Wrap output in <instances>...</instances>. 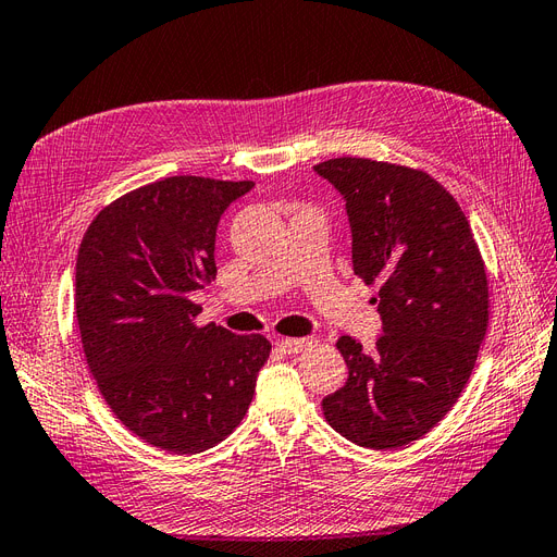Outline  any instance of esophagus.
Listing matches in <instances>:
<instances>
[{"label": "esophagus", "mask_w": 557, "mask_h": 557, "mask_svg": "<svg viewBox=\"0 0 557 557\" xmlns=\"http://www.w3.org/2000/svg\"><path fill=\"white\" fill-rule=\"evenodd\" d=\"M313 344V339H309V336H307V339H278V348L283 350V352H288V356H293V352H301V350H305L307 346H311Z\"/></svg>", "instance_id": "obj_1"}]
</instances>
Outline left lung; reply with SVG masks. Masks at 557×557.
Here are the masks:
<instances>
[{
	"label": "left lung",
	"instance_id": "8db88e82",
	"mask_svg": "<svg viewBox=\"0 0 557 557\" xmlns=\"http://www.w3.org/2000/svg\"><path fill=\"white\" fill-rule=\"evenodd\" d=\"M346 201L352 272L379 283L381 336L336 348L344 387L323 399L348 442L393 450L420 440L458 401L487 330V276L467 215L432 176L364 158L313 166Z\"/></svg>",
	"mask_w": 557,
	"mask_h": 557
}]
</instances>
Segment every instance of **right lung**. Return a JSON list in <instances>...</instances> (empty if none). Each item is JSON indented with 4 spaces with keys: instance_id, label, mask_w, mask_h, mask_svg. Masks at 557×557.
I'll return each instance as SVG.
<instances>
[{
    "instance_id": "right-lung-1",
    "label": "right lung",
    "mask_w": 557,
    "mask_h": 557,
    "mask_svg": "<svg viewBox=\"0 0 557 557\" xmlns=\"http://www.w3.org/2000/svg\"><path fill=\"white\" fill-rule=\"evenodd\" d=\"M250 181L170 176L115 199L76 258V323L115 418L150 446L193 455L242 423L269 358L262 334L197 327L190 295L215 281V230Z\"/></svg>"
}]
</instances>
